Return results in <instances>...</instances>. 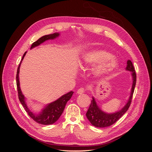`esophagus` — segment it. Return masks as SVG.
Masks as SVG:
<instances>
[{
    "instance_id": "obj_1",
    "label": "esophagus",
    "mask_w": 152,
    "mask_h": 152,
    "mask_svg": "<svg viewBox=\"0 0 152 152\" xmlns=\"http://www.w3.org/2000/svg\"><path fill=\"white\" fill-rule=\"evenodd\" d=\"M84 92H85V89L83 88V87H81V88L78 89L77 93L79 94H83Z\"/></svg>"
}]
</instances>
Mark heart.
<instances>
[{
    "instance_id": "obj_1",
    "label": "heart",
    "mask_w": 152,
    "mask_h": 152,
    "mask_svg": "<svg viewBox=\"0 0 152 152\" xmlns=\"http://www.w3.org/2000/svg\"><path fill=\"white\" fill-rule=\"evenodd\" d=\"M82 63L93 65L97 64L93 73L96 76H102L113 72L118 66V61L115 56L102 49H93L84 54Z\"/></svg>"
}]
</instances>
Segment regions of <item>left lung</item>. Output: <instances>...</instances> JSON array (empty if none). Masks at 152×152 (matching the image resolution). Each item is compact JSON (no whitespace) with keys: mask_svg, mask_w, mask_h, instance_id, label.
Masks as SVG:
<instances>
[{"mask_svg":"<svg viewBox=\"0 0 152 152\" xmlns=\"http://www.w3.org/2000/svg\"><path fill=\"white\" fill-rule=\"evenodd\" d=\"M126 70L131 72V75L132 78L131 92L127 102L125 106L119 111L115 113H108L103 112L98 107L97 103L96 102V99L93 96L91 103L86 113V117L87 119H88L93 126L96 127H106L112 126V124L115 123L119 118H121L123 116V115L127 111V110L129 108L136 82V74L134 68L133 66L132 63L129 59L127 61V66L126 68Z\"/></svg>","mask_w":152,"mask_h":152,"instance_id":"1","label":"left lung"}]
</instances>
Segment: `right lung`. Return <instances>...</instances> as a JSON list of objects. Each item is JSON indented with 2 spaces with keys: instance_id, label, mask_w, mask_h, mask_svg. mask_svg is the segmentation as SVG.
Masks as SVG:
<instances>
[{
  "instance_id": "right-lung-1",
  "label": "right lung",
  "mask_w": 152,
  "mask_h": 152,
  "mask_svg": "<svg viewBox=\"0 0 152 152\" xmlns=\"http://www.w3.org/2000/svg\"><path fill=\"white\" fill-rule=\"evenodd\" d=\"M59 36V33H54L52 34L44 35L32 44L30 49L38 46V45L44 42L45 41L48 40H53L54 39L57 38ZM26 52H25L23 54V56L21 61L20 63L19 66H18V70H17L16 85H17V89L18 92V98H19L20 102L22 104L23 107H24L25 111L27 112V113L28 114V115L36 122L42 124V125H49V124H53L54 122H56L58 120V118L61 115V114L63 112V110L65 109V105L68 102V101L70 100V98H72L73 92V91L69 92V93L61 96V97L58 98L57 100L46 104L43 108L42 111H41L39 113H34L33 112H31L26 104L25 97V96L23 94L20 88V79H19L20 68L21 64V61H23V59L25 56L26 55Z\"/></svg>"
}]
</instances>
